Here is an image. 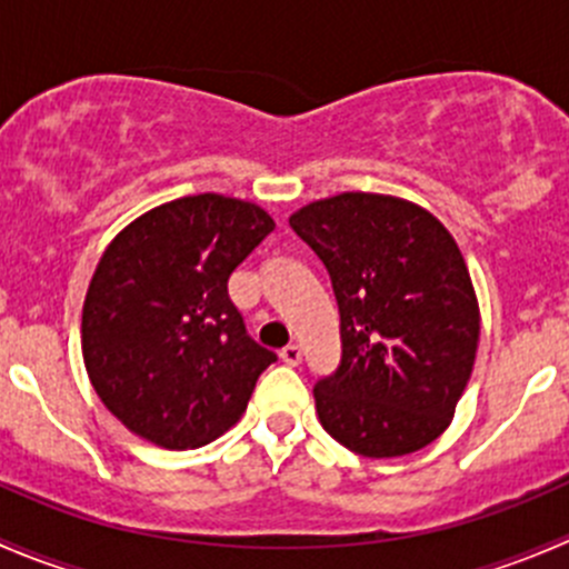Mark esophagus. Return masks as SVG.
Listing matches in <instances>:
<instances>
[{"instance_id":"1","label":"esophagus","mask_w":569,"mask_h":569,"mask_svg":"<svg viewBox=\"0 0 569 569\" xmlns=\"http://www.w3.org/2000/svg\"><path fill=\"white\" fill-rule=\"evenodd\" d=\"M280 360L289 366H300L302 363V349L297 343H289V347L280 349Z\"/></svg>"}]
</instances>
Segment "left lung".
Here are the masks:
<instances>
[{
  "instance_id": "left-lung-1",
  "label": "left lung",
  "mask_w": 569,
  "mask_h": 569,
  "mask_svg": "<svg viewBox=\"0 0 569 569\" xmlns=\"http://www.w3.org/2000/svg\"><path fill=\"white\" fill-rule=\"evenodd\" d=\"M325 263L341 360L313 386L321 427L360 457H405L455 418L479 343V306L451 233L421 206L343 192L291 214Z\"/></svg>"
}]
</instances>
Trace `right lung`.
Returning <instances> with one entry per match:
<instances>
[{
    "label": "right lung",
    "mask_w": 569,
    "mask_h": 569,
    "mask_svg": "<svg viewBox=\"0 0 569 569\" xmlns=\"http://www.w3.org/2000/svg\"><path fill=\"white\" fill-rule=\"evenodd\" d=\"M256 203L206 192L112 239L82 308L90 382L114 418L162 449H198L242 418L278 355L258 347L228 278L269 233Z\"/></svg>",
    "instance_id": "1"
}]
</instances>
